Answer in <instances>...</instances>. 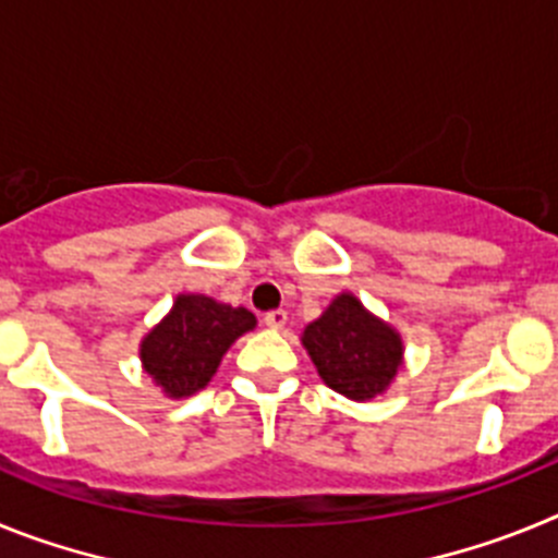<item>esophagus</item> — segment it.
I'll use <instances>...</instances> for the list:
<instances>
[{"label": "esophagus", "instance_id": "34e87169", "mask_svg": "<svg viewBox=\"0 0 558 558\" xmlns=\"http://www.w3.org/2000/svg\"><path fill=\"white\" fill-rule=\"evenodd\" d=\"M265 327L270 329H282L284 324H288V313L284 310H270V313H265Z\"/></svg>", "mask_w": 558, "mask_h": 558}]
</instances>
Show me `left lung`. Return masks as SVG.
<instances>
[{
    "label": "left lung",
    "mask_w": 558,
    "mask_h": 558,
    "mask_svg": "<svg viewBox=\"0 0 558 558\" xmlns=\"http://www.w3.org/2000/svg\"><path fill=\"white\" fill-rule=\"evenodd\" d=\"M302 340L324 383L360 402L386 391L402 366L399 335L349 293L338 295Z\"/></svg>",
    "instance_id": "obj_1"
}]
</instances>
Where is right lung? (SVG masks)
<instances>
[{
    "label": "right lung",
    "mask_w": 558,
    "mask_h": 558,
    "mask_svg": "<svg viewBox=\"0 0 558 558\" xmlns=\"http://www.w3.org/2000/svg\"><path fill=\"white\" fill-rule=\"evenodd\" d=\"M254 324V313L245 307H229L209 295H179L170 315L142 340L145 372L170 397H190L209 383L226 349Z\"/></svg>",
    "instance_id": "add662e5"
}]
</instances>
